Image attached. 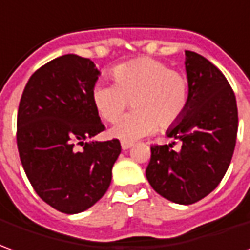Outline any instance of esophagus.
Instances as JSON below:
<instances>
[{"label": "esophagus", "mask_w": 250, "mask_h": 250, "mask_svg": "<svg viewBox=\"0 0 250 250\" xmlns=\"http://www.w3.org/2000/svg\"><path fill=\"white\" fill-rule=\"evenodd\" d=\"M132 146V142H125V141H122V149L123 150H127Z\"/></svg>", "instance_id": "1"}]
</instances>
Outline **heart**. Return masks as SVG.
Segmentation results:
<instances>
[{
    "instance_id": "b5f03b06",
    "label": "heart",
    "mask_w": 250,
    "mask_h": 250,
    "mask_svg": "<svg viewBox=\"0 0 250 250\" xmlns=\"http://www.w3.org/2000/svg\"><path fill=\"white\" fill-rule=\"evenodd\" d=\"M115 84L98 82L91 103L106 122H115L128 103L134 111L112 125V138L131 142L176 125L189 105V82L159 60L141 57L115 65L109 71Z\"/></svg>"
}]
</instances>
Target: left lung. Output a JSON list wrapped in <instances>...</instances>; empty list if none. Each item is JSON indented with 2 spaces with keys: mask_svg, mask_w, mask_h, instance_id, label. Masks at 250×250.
Instances as JSON below:
<instances>
[{
  "mask_svg": "<svg viewBox=\"0 0 250 250\" xmlns=\"http://www.w3.org/2000/svg\"><path fill=\"white\" fill-rule=\"evenodd\" d=\"M189 105L167 137L182 141L179 152L171 145L152 146L146 178L154 191L169 201L189 205L208 196L230 166L238 111L225 75L201 54L185 52Z\"/></svg>",
  "mask_w": 250,
  "mask_h": 250,
  "instance_id": "8db88e82",
  "label": "left lung"
}]
</instances>
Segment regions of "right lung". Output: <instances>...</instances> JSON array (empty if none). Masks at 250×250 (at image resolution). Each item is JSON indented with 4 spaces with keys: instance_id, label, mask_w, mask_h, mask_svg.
<instances>
[{
    "instance_id": "1",
    "label": "right lung",
    "mask_w": 250,
    "mask_h": 250,
    "mask_svg": "<svg viewBox=\"0 0 250 250\" xmlns=\"http://www.w3.org/2000/svg\"><path fill=\"white\" fill-rule=\"evenodd\" d=\"M100 71L90 59L64 54L35 71L18 112V149L37 194L64 213L89 209L106 193L119 139L91 141L104 125L91 103Z\"/></svg>"
}]
</instances>
